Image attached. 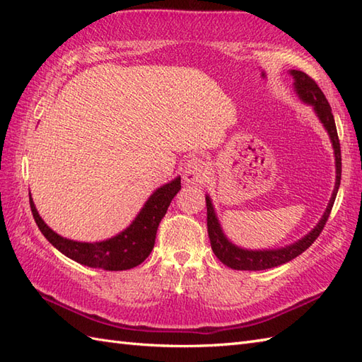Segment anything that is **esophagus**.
Here are the masks:
<instances>
[{"label":"esophagus","mask_w":362,"mask_h":362,"mask_svg":"<svg viewBox=\"0 0 362 362\" xmlns=\"http://www.w3.org/2000/svg\"><path fill=\"white\" fill-rule=\"evenodd\" d=\"M209 169V163H206L205 160H202L201 157H191L187 161L183 179L188 183H201L206 179V175L210 174Z\"/></svg>","instance_id":"34e87169"}]
</instances>
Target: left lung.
Instances as JSON below:
<instances>
[{"label": "left lung", "mask_w": 362, "mask_h": 362, "mask_svg": "<svg viewBox=\"0 0 362 362\" xmlns=\"http://www.w3.org/2000/svg\"><path fill=\"white\" fill-rule=\"evenodd\" d=\"M289 74L294 79V91L297 93L298 99L305 104L311 105L314 109V113L322 122V126L325 127L327 134L332 140V146L334 151V165H336V183L333 194L329 197V202L327 205V210L322 214L320 221L316 224L308 235L300 238L298 241L292 243L289 245L279 249H263V250H250L238 247L236 244L228 240L226 236L224 230H222L218 214L214 211V206L211 202V197L206 194V228H209V238L211 243V249L214 255L218 257L221 263L226 266L236 269V271H264V269H271L281 266L288 261L294 259L300 253H303L310 245L317 240L322 230L325 227V222L328 221L329 213H332L334 199L337 194V189L341 185V173H342V161H341V144L339 138H337V130L334 124V117L332 113V107H329L325 95L322 93V90L317 87V83L314 82L308 74L298 70H291Z\"/></svg>", "instance_id": "8db88e82"}]
</instances>
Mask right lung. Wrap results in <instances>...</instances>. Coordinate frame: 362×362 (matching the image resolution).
Here are the masks:
<instances>
[{
  "label": "right lung",
  "mask_w": 362,
  "mask_h": 362,
  "mask_svg": "<svg viewBox=\"0 0 362 362\" xmlns=\"http://www.w3.org/2000/svg\"><path fill=\"white\" fill-rule=\"evenodd\" d=\"M180 188V177H175L174 180L157 188L129 227L109 240L96 243H81L60 236L45 224L30 196L29 202L40 232L65 257L74 259L76 263L104 269V271H127V269L141 264L149 257L153 244H156L160 221L163 219L169 204Z\"/></svg>",
  "instance_id": "right-lung-1"
}]
</instances>
